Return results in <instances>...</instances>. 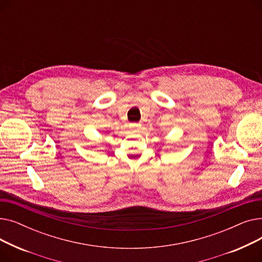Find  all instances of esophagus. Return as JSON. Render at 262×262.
Returning a JSON list of instances; mask_svg holds the SVG:
<instances>
[{"mask_svg": "<svg viewBox=\"0 0 262 262\" xmlns=\"http://www.w3.org/2000/svg\"><path fill=\"white\" fill-rule=\"evenodd\" d=\"M132 127H134V128H140L141 127V123H133L132 124Z\"/></svg>", "mask_w": 262, "mask_h": 262, "instance_id": "esophagus-1", "label": "esophagus"}]
</instances>
